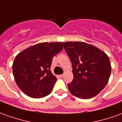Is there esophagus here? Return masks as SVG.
Segmentation results:
<instances>
[{
	"label": "esophagus",
	"instance_id": "obj_1",
	"mask_svg": "<svg viewBox=\"0 0 122 122\" xmlns=\"http://www.w3.org/2000/svg\"><path fill=\"white\" fill-rule=\"evenodd\" d=\"M60 76H61V78H63V77H64V74H61V75H60Z\"/></svg>",
	"mask_w": 122,
	"mask_h": 122
}]
</instances>
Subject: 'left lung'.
<instances>
[{
	"label": "left lung",
	"instance_id": "1",
	"mask_svg": "<svg viewBox=\"0 0 122 122\" xmlns=\"http://www.w3.org/2000/svg\"><path fill=\"white\" fill-rule=\"evenodd\" d=\"M72 65L74 78L68 84L72 94L87 99L96 96L108 83L111 65L107 55L82 42H63Z\"/></svg>",
	"mask_w": 122,
	"mask_h": 122
}]
</instances>
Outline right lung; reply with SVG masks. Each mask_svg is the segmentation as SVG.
<instances>
[{"mask_svg":"<svg viewBox=\"0 0 122 122\" xmlns=\"http://www.w3.org/2000/svg\"><path fill=\"white\" fill-rule=\"evenodd\" d=\"M62 50L61 42H44L17 54L12 71L17 86L25 94L42 98L50 93L57 80L50 71L52 59Z\"/></svg>","mask_w":122,"mask_h":122,"instance_id":"1","label":"right lung"}]
</instances>
